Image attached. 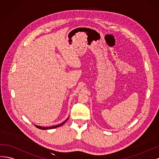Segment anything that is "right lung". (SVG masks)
<instances>
[{
  "label": "right lung",
  "mask_w": 159,
  "mask_h": 159,
  "mask_svg": "<svg viewBox=\"0 0 159 159\" xmlns=\"http://www.w3.org/2000/svg\"><path fill=\"white\" fill-rule=\"evenodd\" d=\"M68 119L69 118H67L66 119L65 121H63L62 124H59V125H55V126H51V127H42V126H38V125H35V127H38V128H39V129H43V130H45V129H54V128H56V127H60V126H61V125H63L68 120Z\"/></svg>",
  "instance_id": "right-lung-1"
}]
</instances>
